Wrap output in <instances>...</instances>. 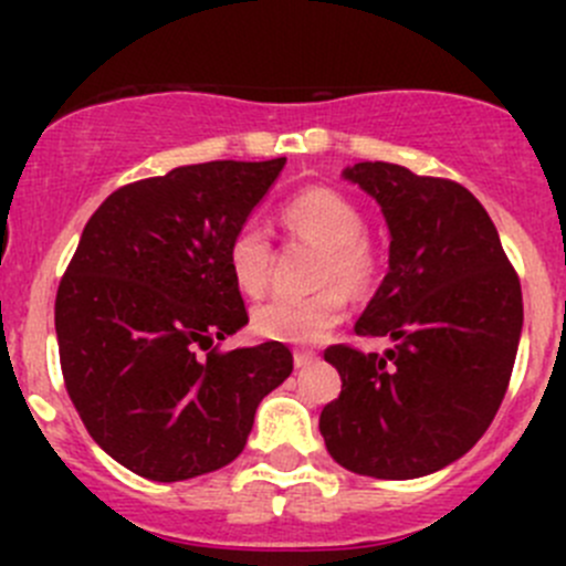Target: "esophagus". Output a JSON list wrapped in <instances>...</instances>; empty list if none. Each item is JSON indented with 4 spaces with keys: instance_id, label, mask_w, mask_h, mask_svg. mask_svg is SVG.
<instances>
[{
    "instance_id": "34e87169",
    "label": "esophagus",
    "mask_w": 566,
    "mask_h": 566,
    "mask_svg": "<svg viewBox=\"0 0 566 566\" xmlns=\"http://www.w3.org/2000/svg\"><path fill=\"white\" fill-rule=\"evenodd\" d=\"M293 361H295V367H310L312 361H317V353L315 350H295L293 353Z\"/></svg>"
}]
</instances>
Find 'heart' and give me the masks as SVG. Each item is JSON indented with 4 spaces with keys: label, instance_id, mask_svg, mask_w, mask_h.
Returning <instances> with one entry per match:
<instances>
[{
    "label": "heart",
    "instance_id": "obj_1",
    "mask_svg": "<svg viewBox=\"0 0 566 566\" xmlns=\"http://www.w3.org/2000/svg\"><path fill=\"white\" fill-rule=\"evenodd\" d=\"M290 241L317 247L315 284L310 295H276L251 315L256 336L287 345H312L347 315V293L364 295L378 279V254L364 238V216L334 188H304L279 210ZM227 265L241 293H265L271 282L273 247L268 232L254 221L235 230L227 247Z\"/></svg>",
    "mask_w": 566,
    "mask_h": 566
}]
</instances>
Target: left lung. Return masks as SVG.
Listing matches in <instances>:
<instances>
[{
  "label": "left lung",
  "instance_id": "1",
  "mask_svg": "<svg viewBox=\"0 0 566 566\" xmlns=\"http://www.w3.org/2000/svg\"><path fill=\"white\" fill-rule=\"evenodd\" d=\"M345 177L378 199L391 232L389 273L356 334L389 336L394 347H325L342 391L319 413V432L347 471L416 479L462 458L499 413L523 328L521 279L460 182L386 161Z\"/></svg>",
  "mask_w": 566,
  "mask_h": 566
}]
</instances>
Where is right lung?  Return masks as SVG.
<instances>
[{
    "instance_id": "obj_1",
    "label": "right lung",
    "mask_w": 566,
    "mask_h": 566,
    "mask_svg": "<svg viewBox=\"0 0 566 566\" xmlns=\"http://www.w3.org/2000/svg\"><path fill=\"white\" fill-rule=\"evenodd\" d=\"M287 158L208 161L128 182L90 216L56 290L67 397L93 441L153 482L243 452L293 373L282 342L219 350L249 323L227 247Z\"/></svg>"
}]
</instances>
